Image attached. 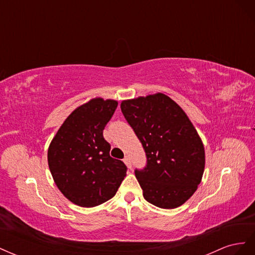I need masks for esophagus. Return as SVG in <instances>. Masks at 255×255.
<instances>
[{
  "label": "esophagus",
  "mask_w": 255,
  "mask_h": 255,
  "mask_svg": "<svg viewBox=\"0 0 255 255\" xmlns=\"http://www.w3.org/2000/svg\"><path fill=\"white\" fill-rule=\"evenodd\" d=\"M123 161H125L126 165L128 166V169L132 168V163H130V158H129L128 156H126V157H125V159H123Z\"/></svg>",
  "instance_id": "esophagus-1"
}]
</instances>
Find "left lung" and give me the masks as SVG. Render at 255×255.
Segmentation results:
<instances>
[{"label":"left lung","instance_id":"obj_1","mask_svg":"<svg viewBox=\"0 0 255 255\" xmlns=\"http://www.w3.org/2000/svg\"><path fill=\"white\" fill-rule=\"evenodd\" d=\"M121 112L145 152L135 169L143 198L160 208H175L194 195L204 172L203 143L187 115L163 94L121 103Z\"/></svg>","mask_w":255,"mask_h":255}]
</instances>
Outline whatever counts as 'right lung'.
<instances>
[{
  "label": "right lung",
  "mask_w": 255,
  "mask_h": 255,
  "mask_svg": "<svg viewBox=\"0 0 255 255\" xmlns=\"http://www.w3.org/2000/svg\"><path fill=\"white\" fill-rule=\"evenodd\" d=\"M114 100L92 99L65 120L49 146L48 163L58 189L76 205L94 207L112 199L128 168L110 155L103 129L117 109Z\"/></svg>",
  "instance_id": "1"
}]
</instances>
